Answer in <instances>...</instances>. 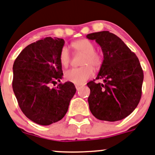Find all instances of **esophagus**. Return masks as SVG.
<instances>
[{"mask_svg":"<svg viewBox=\"0 0 155 155\" xmlns=\"http://www.w3.org/2000/svg\"><path fill=\"white\" fill-rule=\"evenodd\" d=\"M84 86V85H83V84H76V90H79V88L80 87H82V86Z\"/></svg>","mask_w":155,"mask_h":155,"instance_id":"esophagus-1","label":"esophagus"}]
</instances>
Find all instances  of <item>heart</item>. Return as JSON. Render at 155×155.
<instances>
[{
  "mask_svg": "<svg viewBox=\"0 0 155 155\" xmlns=\"http://www.w3.org/2000/svg\"><path fill=\"white\" fill-rule=\"evenodd\" d=\"M72 46L78 52L83 54L82 65L83 67L77 69H71L65 72V79L74 84H83L93 74L94 68L99 67L101 64V58L100 55L95 51L94 45L87 39H81L74 41ZM60 62L62 66L66 67L70 62V55L66 47L62 48L59 56Z\"/></svg>",
  "mask_w": 155,
  "mask_h": 155,
  "instance_id": "heart-1",
  "label": "heart"
}]
</instances>
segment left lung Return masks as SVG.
Segmentation results:
<instances>
[{"label":"left lung","mask_w":155,"mask_h":155,"mask_svg":"<svg viewBox=\"0 0 155 155\" xmlns=\"http://www.w3.org/2000/svg\"><path fill=\"white\" fill-rule=\"evenodd\" d=\"M101 48L104 60L96 79L90 81L88 98L92 114L100 120L124 119L138 105L141 97L143 70L138 58L116 35L108 31L88 34Z\"/></svg>","instance_id":"8db88e82"}]
</instances>
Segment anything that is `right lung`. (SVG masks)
I'll use <instances>...</instances> for the list:
<instances>
[{
  "label": "right lung",
  "instance_id": "obj_1",
  "mask_svg": "<svg viewBox=\"0 0 155 155\" xmlns=\"http://www.w3.org/2000/svg\"><path fill=\"white\" fill-rule=\"evenodd\" d=\"M64 45L62 38H45L25 47L14 62L12 87L19 107L39 125L62 120L76 93L70 82L50 87L62 79L59 56Z\"/></svg>",
  "mask_w": 155,
  "mask_h": 155
}]
</instances>
